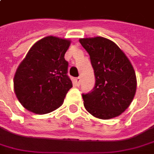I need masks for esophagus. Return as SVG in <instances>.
I'll use <instances>...</instances> for the list:
<instances>
[{"instance_id":"esophagus-1","label":"esophagus","mask_w":154,"mask_h":154,"mask_svg":"<svg viewBox=\"0 0 154 154\" xmlns=\"http://www.w3.org/2000/svg\"><path fill=\"white\" fill-rule=\"evenodd\" d=\"M75 82L77 85H79V83H80V77H77V78H75Z\"/></svg>"}]
</instances>
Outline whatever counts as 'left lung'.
Returning a JSON list of instances; mask_svg holds the SVG:
<instances>
[{
    "label": "left lung",
    "instance_id": "obj_1",
    "mask_svg": "<svg viewBox=\"0 0 154 154\" xmlns=\"http://www.w3.org/2000/svg\"><path fill=\"white\" fill-rule=\"evenodd\" d=\"M79 43L90 54L95 76L93 91L82 95L85 108L99 119L118 116L128 109L136 94L137 78L132 63L110 39L85 38Z\"/></svg>",
    "mask_w": 154,
    "mask_h": 154
}]
</instances>
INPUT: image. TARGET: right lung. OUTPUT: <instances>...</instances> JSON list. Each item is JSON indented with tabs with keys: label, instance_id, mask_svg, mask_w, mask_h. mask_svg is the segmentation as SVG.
Segmentation results:
<instances>
[{
	"label": "right lung",
	"instance_id": "obj_1",
	"mask_svg": "<svg viewBox=\"0 0 154 154\" xmlns=\"http://www.w3.org/2000/svg\"><path fill=\"white\" fill-rule=\"evenodd\" d=\"M70 43L69 39L45 37L32 46L20 63L13 79L14 92L27 111L43 115L62 106L73 87L64 59Z\"/></svg>",
	"mask_w": 154,
	"mask_h": 154
}]
</instances>
